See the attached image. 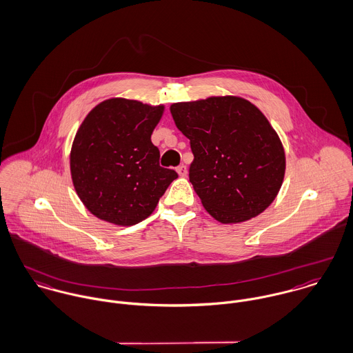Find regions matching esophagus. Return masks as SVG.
I'll list each match as a JSON object with an SVG mask.
<instances>
[{
  "label": "esophagus",
  "instance_id": "34e87169",
  "mask_svg": "<svg viewBox=\"0 0 353 353\" xmlns=\"http://www.w3.org/2000/svg\"><path fill=\"white\" fill-rule=\"evenodd\" d=\"M176 172L179 173L180 177H185V176L188 174V170H187V166H185V165H180V166L176 169Z\"/></svg>",
  "mask_w": 353,
  "mask_h": 353
}]
</instances>
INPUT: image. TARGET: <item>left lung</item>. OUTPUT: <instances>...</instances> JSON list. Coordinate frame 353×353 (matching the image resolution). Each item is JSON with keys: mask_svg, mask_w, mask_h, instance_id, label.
I'll use <instances>...</instances> for the list:
<instances>
[{"mask_svg": "<svg viewBox=\"0 0 353 353\" xmlns=\"http://www.w3.org/2000/svg\"><path fill=\"white\" fill-rule=\"evenodd\" d=\"M170 113L194 152L190 181L214 219L245 222L273 203L285 176V151L254 103L218 95L172 103Z\"/></svg>", "mask_w": 353, "mask_h": 353, "instance_id": "obj_1", "label": "left lung"}]
</instances>
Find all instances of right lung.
<instances>
[{
	"mask_svg": "<svg viewBox=\"0 0 353 353\" xmlns=\"http://www.w3.org/2000/svg\"><path fill=\"white\" fill-rule=\"evenodd\" d=\"M163 112L165 105L109 98L80 124L70 154L72 183L97 218L119 226L139 223L177 179L159 166V150L151 143Z\"/></svg>",
	"mask_w": 353,
	"mask_h": 353,
	"instance_id": "right-lung-1",
	"label": "right lung"
}]
</instances>
